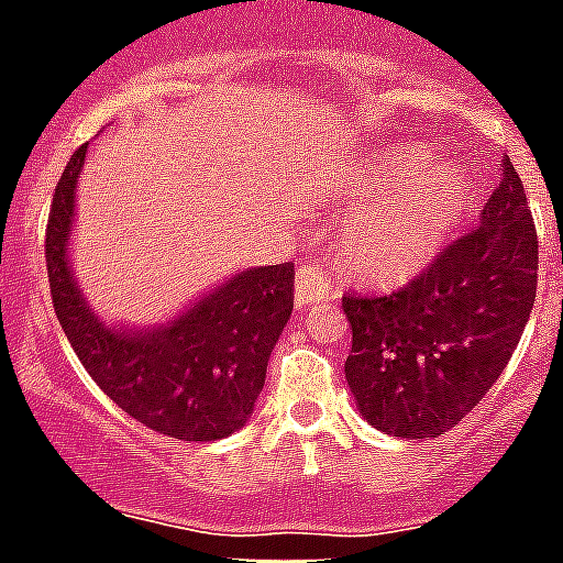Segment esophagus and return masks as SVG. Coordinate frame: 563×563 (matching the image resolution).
I'll return each instance as SVG.
<instances>
[{
	"mask_svg": "<svg viewBox=\"0 0 563 563\" xmlns=\"http://www.w3.org/2000/svg\"><path fill=\"white\" fill-rule=\"evenodd\" d=\"M332 295V280L325 277L323 268L303 263L295 274V303L303 309V306L320 303L325 297Z\"/></svg>",
	"mask_w": 563,
	"mask_h": 563,
	"instance_id": "obj_1",
	"label": "esophagus"
}]
</instances>
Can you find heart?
Listing matches in <instances>:
<instances>
[{
    "label": "heart",
    "instance_id": "1",
    "mask_svg": "<svg viewBox=\"0 0 563 563\" xmlns=\"http://www.w3.org/2000/svg\"><path fill=\"white\" fill-rule=\"evenodd\" d=\"M343 206H361L340 231L338 257L369 283L415 277L450 243L472 202L466 174L427 159L415 145H389L354 165L340 186Z\"/></svg>",
    "mask_w": 563,
    "mask_h": 563
}]
</instances>
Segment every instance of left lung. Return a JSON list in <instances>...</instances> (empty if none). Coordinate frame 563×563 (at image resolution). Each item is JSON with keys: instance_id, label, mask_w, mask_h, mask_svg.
<instances>
[{"instance_id": "1", "label": "left lung", "mask_w": 563, "mask_h": 563, "mask_svg": "<svg viewBox=\"0 0 563 563\" xmlns=\"http://www.w3.org/2000/svg\"><path fill=\"white\" fill-rule=\"evenodd\" d=\"M481 225L406 289L343 297L352 323L346 380L372 427L438 438L472 412L523 334L536 303L538 238L521 177L500 159Z\"/></svg>"}]
</instances>
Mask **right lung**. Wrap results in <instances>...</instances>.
<instances>
[{
  "mask_svg": "<svg viewBox=\"0 0 563 563\" xmlns=\"http://www.w3.org/2000/svg\"><path fill=\"white\" fill-rule=\"evenodd\" d=\"M88 143L56 183L45 260L65 338L113 404L179 441H220L252 418L272 349L295 309V266H257L157 325L108 323L91 309L70 268L77 183Z\"/></svg>",
  "mask_w": 563,
  "mask_h": 563,
  "instance_id": "1",
  "label": "right lung"
}]
</instances>
